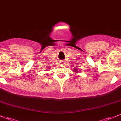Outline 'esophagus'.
<instances>
[{
  "label": "esophagus",
  "mask_w": 121,
  "mask_h": 121,
  "mask_svg": "<svg viewBox=\"0 0 121 121\" xmlns=\"http://www.w3.org/2000/svg\"><path fill=\"white\" fill-rule=\"evenodd\" d=\"M64 62L63 61H61V62L60 64H61V65H63V64H64Z\"/></svg>",
  "instance_id": "34e87169"
}]
</instances>
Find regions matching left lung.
Segmentation results:
<instances>
[{
	"label": "left lung",
	"instance_id": "left-lung-1",
	"mask_svg": "<svg viewBox=\"0 0 121 121\" xmlns=\"http://www.w3.org/2000/svg\"><path fill=\"white\" fill-rule=\"evenodd\" d=\"M74 70H76V71H75V72H76V73H78V70H77V69H74Z\"/></svg>",
	"mask_w": 121,
	"mask_h": 121
}]
</instances>
